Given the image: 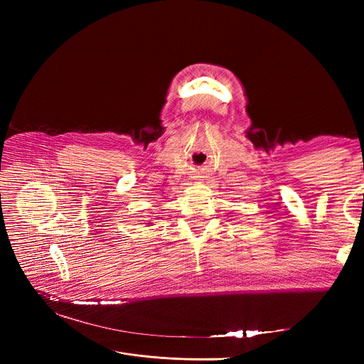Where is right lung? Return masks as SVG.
Returning <instances> with one entry per match:
<instances>
[{"label": "right lung", "mask_w": 364, "mask_h": 364, "mask_svg": "<svg viewBox=\"0 0 364 364\" xmlns=\"http://www.w3.org/2000/svg\"><path fill=\"white\" fill-rule=\"evenodd\" d=\"M146 225H147V226H150V225H153V223H146Z\"/></svg>", "instance_id": "1"}]
</instances>
